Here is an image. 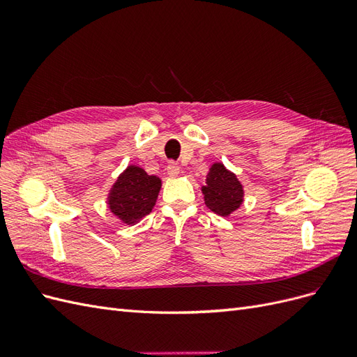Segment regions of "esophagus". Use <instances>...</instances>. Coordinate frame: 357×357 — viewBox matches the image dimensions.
<instances>
[{"label": "esophagus", "mask_w": 357, "mask_h": 357, "mask_svg": "<svg viewBox=\"0 0 357 357\" xmlns=\"http://www.w3.org/2000/svg\"><path fill=\"white\" fill-rule=\"evenodd\" d=\"M167 174L169 177H177L180 174V167L177 162H169L168 167H167Z\"/></svg>", "instance_id": "esophagus-1"}]
</instances>
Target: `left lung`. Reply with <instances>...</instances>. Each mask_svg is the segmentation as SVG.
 Returning <instances> with one entry per match:
<instances>
[{
	"label": "left lung",
	"mask_w": 357,
	"mask_h": 357,
	"mask_svg": "<svg viewBox=\"0 0 357 357\" xmlns=\"http://www.w3.org/2000/svg\"><path fill=\"white\" fill-rule=\"evenodd\" d=\"M201 190L205 205L222 218H228L231 213L238 210L244 201L241 181L222 162H214L210 167Z\"/></svg>",
	"instance_id": "1"
}]
</instances>
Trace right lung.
Segmentation results:
<instances>
[{
    "label": "right lung",
    "mask_w": 357,
    "mask_h": 357,
    "mask_svg": "<svg viewBox=\"0 0 357 357\" xmlns=\"http://www.w3.org/2000/svg\"><path fill=\"white\" fill-rule=\"evenodd\" d=\"M160 186L159 177L149 176L137 165H128L113 183L107 204L119 220L132 226L152 213Z\"/></svg>",
    "instance_id": "1"
}]
</instances>
